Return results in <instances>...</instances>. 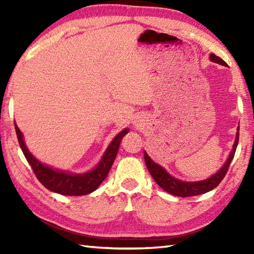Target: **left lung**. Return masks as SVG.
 I'll list each match as a JSON object with an SVG mask.
<instances>
[{
	"label": "left lung",
	"instance_id": "1",
	"mask_svg": "<svg viewBox=\"0 0 254 254\" xmlns=\"http://www.w3.org/2000/svg\"><path fill=\"white\" fill-rule=\"evenodd\" d=\"M209 59H210V61H213L215 63L222 64V65H225V66L227 65V63H226L223 59H220L219 57L215 56L214 53H212V55L209 56ZM238 131H239V128H238ZM238 142H239V133H237V137H236V141L234 144V147H233V150H231L227 161H226L225 165L222 167V169H220L217 174H215L214 176L210 177L209 179H206L204 181L185 182V181L177 180L174 177H171L169 174H167V171L163 168V167H160L159 165L155 164L154 161L149 158V156L146 153H144L145 164H146L149 174L152 175L154 180L157 182V185L160 188H163L165 191H167L170 194H174V195L182 196V197L198 195V194H203V193H206L210 190H213L214 188H216L219 183L222 182L224 177L226 176V174H227L231 160H233V158H234Z\"/></svg>",
	"mask_w": 254,
	"mask_h": 254
}]
</instances>
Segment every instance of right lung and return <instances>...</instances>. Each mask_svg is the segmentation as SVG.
I'll return each instance as SVG.
<instances>
[{
	"instance_id": "obj_1",
	"label": "right lung",
	"mask_w": 254,
	"mask_h": 254,
	"mask_svg": "<svg viewBox=\"0 0 254 254\" xmlns=\"http://www.w3.org/2000/svg\"><path fill=\"white\" fill-rule=\"evenodd\" d=\"M15 130L19 146L23 150L27 161L31 166L37 179L48 190L63 194V195H85V194L95 191L101 185V182L106 179L107 175L109 174V170L111 169V166L118 154L121 139L128 132L127 128H126L118 134L109 145V147L107 148L105 155L102 156L101 160L95 169L86 172L84 175H71L60 170H53L52 168L42 165L40 161H38L26 147L23 133L20 132L16 123Z\"/></svg>"
}]
</instances>
